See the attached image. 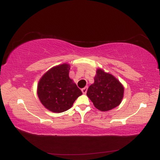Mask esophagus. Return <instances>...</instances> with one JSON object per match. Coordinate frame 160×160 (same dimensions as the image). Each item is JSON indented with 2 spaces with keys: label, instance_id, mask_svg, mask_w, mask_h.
<instances>
[{
  "label": "esophagus",
  "instance_id": "1",
  "mask_svg": "<svg viewBox=\"0 0 160 160\" xmlns=\"http://www.w3.org/2000/svg\"><path fill=\"white\" fill-rule=\"evenodd\" d=\"M87 90H88V87H85L84 88H82V92L83 94H86V92H87Z\"/></svg>",
  "mask_w": 160,
  "mask_h": 160
}]
</instances>
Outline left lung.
Returning a JSON list of instances; mask_svg holds the SVG:
<instances>
[{
    "label": "left lung",
    "mask_w": 160,
    "mask_h": 160,
    "mask_svg": "<svg viewBox=\"0 0 160 160\" xmlns=\"http://www.w3.org/2000/svg\"><path fill=\"white\" fill-rule=\"evenodd\" d=\"M94 80L87 95L96 108L105 112L120 105L124 95V87L120 81L102 69L97 70Z\"/></svg>",
    "instance_id": "obj_1"
}]
</instances>
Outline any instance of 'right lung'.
<instances>
[{
  "mask_svg": "<svg viewBox=\"0 0 160 160\" xmlns=\"http://www.w3.org/2000/svg\"><path fill=\"white\" fill-rule=\"evenodd\" d=\"M67 63L51 68L42 75L38 85V95L45 108L62 112L72 107L82 92L69 77Z\"/></svg>",
  "mask_w": 160,
  "mask_h": 160,
  "instance_id": "obj_1",
  "label": "right lung"
}]
</instances>
